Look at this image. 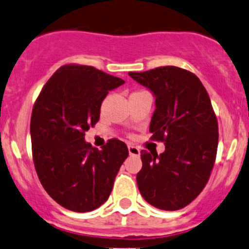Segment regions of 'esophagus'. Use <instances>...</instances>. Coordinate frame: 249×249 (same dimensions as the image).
<instances>
[{"label": "esophagus", "mask_w": 249, "mask_h": 249, "mask_svg": "<svg viewBox=\"0 0 249 249\" xmlns=\"http://www.w3.org/2000/svg\"><path fill=\"white\" fill-rule=\"evenodd\" d=\"M127 149H129V154L130 156H140V149L137 147L132 146V144H129L127 146Z\"/></svg>", "instance_id": "34e87169"}]
</instances>
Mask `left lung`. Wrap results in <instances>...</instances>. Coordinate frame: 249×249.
Returning <instances> with one entry per match:
<instances>
[{
    "label": "left lung",
    "instance_id": "left-lung-1",
    "mask_svg": "<svg viewBox=\"0 0 249 249\" xmlns=\"http://www.w3.org/2000/svg\"><path fill=\"white\" fill-rule=\"evenodd\" d=\"M129 75L156 97L149 132L160 154L142 149L140 194L153 207L178 211L191 203L211 176L218 149V122L203 84L191 71L160 67Z\"/></svg>",
    "mask_w": 249,
    "mask_h": 249
}]
</instances>
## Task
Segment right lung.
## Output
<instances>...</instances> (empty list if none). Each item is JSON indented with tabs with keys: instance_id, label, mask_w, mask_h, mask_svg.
<instances>
[{
	"instance_id": "1",
	"label": "right lung",
	"mask_w": 249,
	"mask_h": 249,
	"mask_svg": "<svg viewBox=\"0 0 249 249\" xmlns=\"http://www.w3.org/2000/svg\"><path fill=\"white\" fill-rule=\"evenodd\" d=\"M124 83L93 67L69 64L51 76L36 100L30 122L36 173L46 192L69 211L85 213L102 206L129 156L117 139L101 151L85 141L108 91Z\"/></svg>"
}]
</instances>
